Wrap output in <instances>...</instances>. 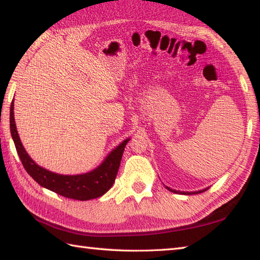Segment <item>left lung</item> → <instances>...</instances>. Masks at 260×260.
<instances>
[{"instance_id": "obj_1", "label": "left lung", "mask_w": 260, "mask_h": 260, "mask_svg": "<svg viewBox=\"0 0 260 260\" xmlns=\"http://www.w3.org/2000/svg\"><path fill=\"white\" fill-rule=\"evenodd\" d=\"M166 188L170 190V191H173V192H175V194H183V195H191V194H201V192H204L205 190H207L208 188H205V189H203V190H198V191H192V192H190V191H188V192H185V191H178V190H175V189H172V188H170V187H166Z\"/></svg>"}]
</instances>
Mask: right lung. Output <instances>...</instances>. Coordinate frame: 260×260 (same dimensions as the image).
<instances>
[{
  "mask_svg": "<svg viewBox=\"0 0 260 260\" xmlns=\"http://www.w3.org/2000/svg\"><path fill=\"white\" fill-rule=\"evenodd\" d=\"M13 106L14 104L12 102L10 110V128L12 138H13L16 152L20 156L24 168H25V171L36 183L45 187L47 189L56 192L58 195L72 199H77V201H88V199L101 197L111 188L114 182H115L124 148L126 144L128 143L129 138L118 145L107 156L104 162L93 172L75 175V176L58 175L36 165L25 152L16 131Z\"/></svg>",
  "mask_w": 260,
  "mask_h": 260,
  "instance_id": "obj_1",
  "label": "right lung"
}]
</instances>
